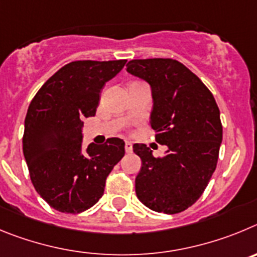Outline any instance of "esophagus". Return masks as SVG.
I'll use <instances>...</instances> for the list:
<instances>
[{
  "label": "esophagus",
  "instance_id": "1",
  "mask_svg": "<svg viewBox=\"0 0 257 257\" xmlns=\"http://www.w3.org/2000/svg\"><path fill=\"white\" fill-rule=\"evenodd\" d=\"M132 150H133V145H132L131 142H128V141H125V152L126 154L132 152Z\"/></svg>",
  "mask_w": 257,
  "mask_h": 257
}]
</instances>
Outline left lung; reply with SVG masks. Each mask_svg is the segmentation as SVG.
I'll use <instances>...</instances> for the list:
<instances>
[{"mask_svg":"<svg viewBox=\"0 0 257 257\" xmlns=\"http://www.w3.org/2000/svg\"><path fill=\"white\" fill-rule=\"evenodd\" d=\"M126 71L150 84V124L156 142L168 146L163 157H154L146 145H133L142 160L136 177L138 200L157 212L184 211L216 169L223 140L218 105L200 78L177 60H132Z\"/></svg>","mask_w":257,"mask_h":257,"instance_id":"8db88e82","label":"left lung"}]
</instances>
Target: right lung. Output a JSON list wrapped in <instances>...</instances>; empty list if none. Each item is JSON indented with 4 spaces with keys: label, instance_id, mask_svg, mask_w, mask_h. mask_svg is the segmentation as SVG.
I'll list each match as a JSON object with an SVG mask.
<instances>
[{
    "label": "right lung",
    "instance_id": "right-lung-1",
    "mask_svg": "<svg viewBox=\"0 0 257 257\" xmlns=\"http://www.w3.org/2000/svg\"><path fill=\"white\" fill-rule=\"evenodd\" d=\"M126 60L73 61L41 87L28 107L23 152L39 196L61 212L85 211L100 200L106 178L125 154L108 138L83 150V120L94 116L106 83Z\"/></svg>",
    "mask_w": 257,
    "mask_h": 257
}]
</instances>
